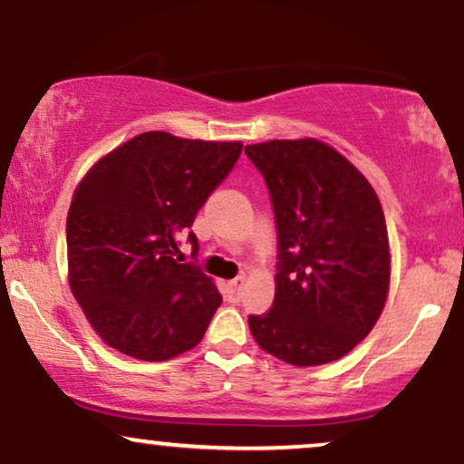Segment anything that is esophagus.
<instances>
[{
    "label": "esophagus",
    "instance_id": "esophagus-1",
    "mask_svg": "<svg viewBox=\"0 0 464 464\" xmlns=\"http://www.w3.org/2000/svg\"><path fill=\"white\" fill-rule=\"evenodd\" d=\"M244 285H246V276H236V279H233V281H228V284H227L228 301L236 303V301L242 299Z\"/></svg>",
    "mask_w": 464,
    "mask_h": 464
}]
</instances>
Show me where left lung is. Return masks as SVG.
<instances>
[{
  "instance_id": "obj_1",
  "label": "left lung",
  "mask_w": 464,
  "mask_h": 464,
  "mask_svg": "<svg viewBox=\"0 0 464 464\" xmlns=\"http://www.w3.org/2000/svg\"><path fill=\"white\" fill-rule=\"evenodd\" d=\"M273 198L275 303L248 316L255 343L295 366L347 355L375 327L391 284L380 198L364 174L318 140L244 148Z\"/></svg>"
}]
</instances>
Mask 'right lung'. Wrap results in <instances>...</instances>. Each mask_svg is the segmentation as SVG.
Returning <instances> with one entry per match:
<instances>
[{"label":"right lung","mask_w":464,"mask_h":464,"mask_svg":"<svg viewBox=\"0 0 464 464\" xmlns=\"http://www.w3.org/2000/svg\"><path fill=\"white\" fill-rule=\"evenodd\" d=\"M242 152L239 141L150 130L84 174L67 214L69 287L109 347L161 362L200 343L222 296L179 237ZM191 248L198 239L189 231Z\"/></svg>","instance_id":"obj_1"}]
</instances>
